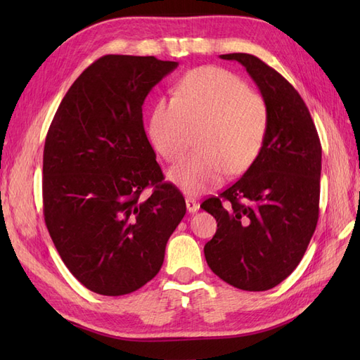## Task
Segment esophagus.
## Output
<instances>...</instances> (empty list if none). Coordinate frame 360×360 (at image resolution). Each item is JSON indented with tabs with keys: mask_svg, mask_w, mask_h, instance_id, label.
<instances>
[{
	"mask_svg": "<svg viewBox=\"0 0 360 360\" xmlns=\"http://www.w3.org/2000/svg\"><path fill=\"white\" fill-rule=\"evenodd\" d=\"M186 209L189 213H195L200 209V204L195 201L193 198H186Z\"/></svg>",
	"mask_w": 360,
	"mask_h": 360,
	"instance_id": "esophagus-1",
	"label": "esophagus"
}]
</instances>
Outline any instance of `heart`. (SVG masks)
Masks as SVG:
<instances>
[{"mask_svg":"<svg viewBox=\"0 0 360 360\" xmlns=\"http://www.w3.org/2000/svg\"><path fill=\"white\" fill-rule=\"evenodd\" d=\"M269 111L248 84L221 68L188 72L176 97L156 103L150 118V139L158 153L177 162L186 153L193 130L200 153L169 171V180L186 193L198 195L216 186L225 174L245 172L264 146Z\"/></svg>","mask_w":360,"mask_h":360,"instance_id":"b5f03b06","label":"heart"}]
</instances>
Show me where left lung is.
I'll use <instances>...</instances> for the list:
<instances>
[{
  "label": "left lung",
  "mask_w": 360,
  "mask_h": 360,
  "mask_svg": "<svg viewBox=\"0 0 360 360\" xmlns=\"http://www.w3.org/2000/svg\"><path fill=\"white\" fill-rule=\"evenodd\" d=\"M242 64L269 111L258 158L233 186L201 209L217 222L204 246L213 274L246 291H266L297 267L319 221L321 144L294 86L250 53H225Z\"/></svg>",
  "instance_id": "1"
}]
</instances>
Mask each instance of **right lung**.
<instances>
[{
    "label": "right lung",
    "instance_id": "1",
    "mask_svg": "<svg viewBox=\"0 0 360 360\" xmlns=\"http://www.w3.org/2000/svg\"><path fill=\"white\" fill-rule=\"evenodd\" d=\"M156 57L105 56L86 68L58 106L43 150V213L70 274L103 296L153 279L169 236L186 213L163 183L143 105L177 69ZM147 186L154 193H140Z\"/></svg>",
    "mask_w": 360,
    "mask_h": 360
}]
</instances>
